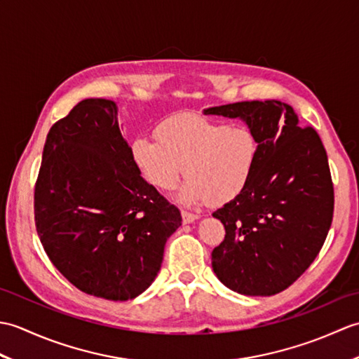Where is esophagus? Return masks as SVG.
Listing matches in <instances>:
<instances>
[{
    "label": "esophagus",
    "mask_w": 359,
    "mask_h": 359,
    "mask_svg": "<svg viewBox=\"0 0 359 359\" xmlns=\"http://www.w3.org/2000/svg\"><path fill=\"white\" fill-rule=\"evenodd\" d=\"M196 219H199V216L188 211H182V220H184V224H193Z\"/></svg>",
    "instance_id": "esophagus-1"
}]
</instances>
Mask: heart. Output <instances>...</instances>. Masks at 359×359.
I'll use <instances>...</instances> for the list:
<instances>
[{
  "instance_id": "1",
  "label": "heart",
  "mask_w": 359,
  "mask_h": 359,
  "mask_svg": "<svg viewBox=\"0 0 359 359\" xmlns=\"http://www.w3.org/2000/svg\"><path fill=\"white\" fill-rule=\"evenodd\" d=\"M156 137L133 142V162L143 179L162 191L179 184L185 166L188 180L177 194L185 205H224L236 199L248 185L259 154L250 128L199 116L168 118L157 126Z\"/></svg>"
}]
</instances>
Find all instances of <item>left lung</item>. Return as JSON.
I'll use <instances>...</instances> for the list:
<instances>
[{
    "mask_svg": "<svg viewBox=\"0 0 359 359\" xmlns=\"http://www.w3.org/2000/svg\"><path fill=\"white\" fill-rule=\"evenodd\" d=\"M242 118L259 154L245 189L212 212L225 239L212 250L216 276L233 292L271 296L288 288L321 251L333 219V184L324 144L278 100L239 102L203 109Z\"/></svg>",
    "mask_w": 359,
    "mask_h": 359,
    "instance_id": "left-lung-1",
    "label": "left lung"
}]
</instances>
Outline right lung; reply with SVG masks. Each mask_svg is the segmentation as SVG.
Masks as SVG:
<instances>
[{
  "mask_svg": "<svg viewBox=\"0 0 359 359\" xmlns=\"http://www.w3.org/2000/svg\"><path fill=\"white\" fill-rule=\"evenodd\" d=\"M46 255L81 292L134 299L156 279L177 207L144 180L120 133L117 104L86 98L50 128L35 184Z\"/></svg>",
  "mask_w": 359,
  "mask_h": 359,
  "instance_id": "right-lung-1",
  "label": "right lung"
}]
</instances>
